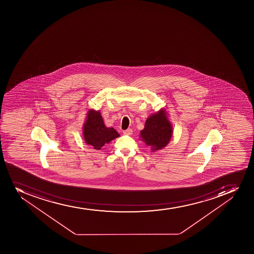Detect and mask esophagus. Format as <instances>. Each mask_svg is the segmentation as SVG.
<instances>
[{
    "label": "esophagus",
    "mask_w": 254,
    "mask_h": 254,
    "mask_svg": "<svg viewBox=\"0 0 254 254\" xmlns=\"http://www.w3.org/2000/svg\"><path fill=\"white\" fill-rule=\"evenodd\" d=\"M123 133L124 134V135L130 136V135L132 134V130H131V128L127 129V130H124V131H123Z\"/></svg>",
    "instance_id": "esophagus-1"
}]
</instances>
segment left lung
<instances>
[{
	"instance_id": "obj_1",
	"label": "left lung",
	"mask_w": 254,
	"mask_h": 254,
	"mask_svg": "<svg viewBox=\"0 0 254 254\" xmlns=\"http://www.w3.org/2000/svg\"><path fill=\"white\" fill-rule=\"evenodd\" d=\"M172 135V128L167 120L165 111L151 115L147 118L145 128L141 131V136L152 151L162 149L169 143Z\"/></svg>"
}]
</instances>
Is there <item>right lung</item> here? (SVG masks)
Here are the masks:
<instances>
[{
	"label": "right lung",
	"instance_id": "1",
	"mask_svg": "<svg viewBox=\"0 0 254 254\" xmlns=\"http://www.w3.org/2000/svg\"><path fill=\"white\" fill-rule=\"evenodd\" d=\"M119 136L118 131L113 127H107L103 123L99 112L91 110L88 112L86 123L83 125V137L86 143L99 150L106 143Z\"/></svg>",
	"mask_w": 254,
	"mask_h": 254
}]
</instances>
